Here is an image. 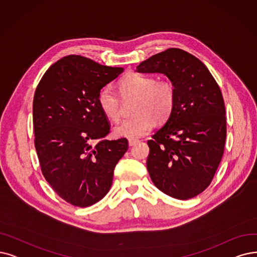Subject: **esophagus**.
<instances>
[{
  "mask_svg": "<svg viewBox=\"0 0 257 257\" xmlns=\"http://www.w3.org/2000/svg\"><path fill=\"white\" fill-rule=\"evenodd\" d=\"M137 142H138V140H137V139H128V146H130V147L135 146Z\"/></svg>",
  "mask_w": 257,
  "mask_h": 257,
  "instance_id": "obj_1",
  "label": "esophagus"
}]
</instances>
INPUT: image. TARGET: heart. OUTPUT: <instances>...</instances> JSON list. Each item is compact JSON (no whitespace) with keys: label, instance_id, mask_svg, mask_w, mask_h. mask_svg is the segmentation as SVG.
Listing matches in <instances>:
<instances>
[{"label":"heart","instance_id":"b5f03b06","mask_svg":"<svg viewBox=\"0 0 257 257\" xmlns=\"http://www.w3.org/2000/svg\"><path fill=\"white\" fill-rule=\"evenodd\" d=\"M122 98L136 97L133 105L134 116L121 121L115 127L118 137L135 139L141 137L158 123L169 119L175 105V88L168 81H157L152 76L130 73L119 81ZM102 112L111 121L121 116V99L115 88L107 84L97 97Z\"/></svg>","mask_w":257,"mask_h":257}]
</instances>
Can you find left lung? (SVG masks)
<instances>
[{
	"mask_svg": "<svg viewBox=\"0 0 257 257\" xmlns=\"http://www.w3.org/2000/svg\"><path fill=\"white\" fill-rule=\"evenodd\" d=\"M140 74H163L175 88V105L148 141L147 168L154 184L186 200L206 190L224 149L227 121L220 88L199 59L169 48L141 62Z\"/></svg>",
	"mask_w": 257,
	"mask_h": 257,
	"instance_id": "obj_1",
	"label": "left lung"
}]
</instances>
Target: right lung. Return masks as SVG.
Here are the masks:
<instances>
[{
    "instance_id": "1",
    "label": "right lung",
    "mask_w": 257,
    "mask_h": 257,
    "mask_svg": "<svg viewBox=\"0 0 257 257\" xmlns=\"http://www.w3.org/2000/svg\"><path fill=\"white\" fill-rule=\"evenodd\" d=\"M122 71L70 55L51 65L37 86L33 114L41 170L73 206L89 207L105 196L127 151L125 138L103 139L110 127L97 102L99 90Z\"/></svg>"
}]
</instances>
